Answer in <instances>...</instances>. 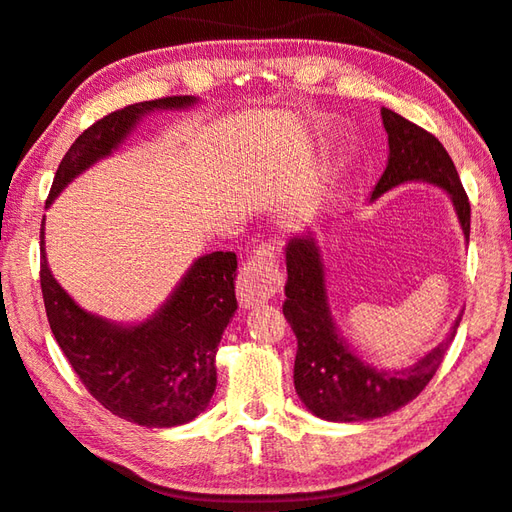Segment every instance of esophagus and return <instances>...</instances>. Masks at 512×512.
I'll return each mask as SVG.
<instances>
[{"mask_svg":"<svg viewBox=\"0 0 512 512\" xmlns=\"http://www.w3.org/2000/svg\"><path fill=\"white\" fill-rule=\"evenodd\" d=\"M282 273L275 262V253L271 248H259L250 255L237 280V295L241 309H253L257 304L273 300L280 291Z\"/></svg>","mask_w":512,"mask_h":512,"instance_id":"34e87169","label":"esophagus"}]
</instances>
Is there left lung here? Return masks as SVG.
<instances>
[{
  "mask_svg": "<svg viewBox=\"0 0 512 512\" xmlns=\"http://www.w3.org/2000/svg\"><path fill=\"white\" fill-rule=\"evenodd\" d=\"M380 116L387 132L389 156L369 201H376L403 183H432L450 197L463 237L470 241L468 194L439 138L387 107L380 109ZM286 273L282 311L297 338L295 392L306 410L324 421H371L414 401L439 369L461 322L459 315L448 338L412 367L401 371L376 369L351 351L336 327L329 306L322 253L311 232H300L288 239Z\"/></svg>",
  "mask_w": 512,
  "mask_h": 512,
  "instance_id": "left-lung-1",
  "label": "left lung"
}]
</instances>
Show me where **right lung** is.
<instances>
[{
	"instance_id": "obj_1",
	"label": "right lung",
	"mask_w": 512,
	"mask_h": 512,
	"mask_svg": "<svg viewBox=\"0 0 512 512\" xmlns=\"http://www.w3.org/2000/svg\"><path fill=\"white\" fill-rule=\"evenodd\" d=\"M197 100L170 96L136 102L100 118L64 154L46 208L76 176L114 154L145 116L190 109ZM235 277V253L201 255L150 318L111 322L82 309L55 280L46 262L42 219L40 284L53 336L89 394L129 423L174 427L206 412L217 387V347L237 311Z\"/></svg>"
}]
</instances>
